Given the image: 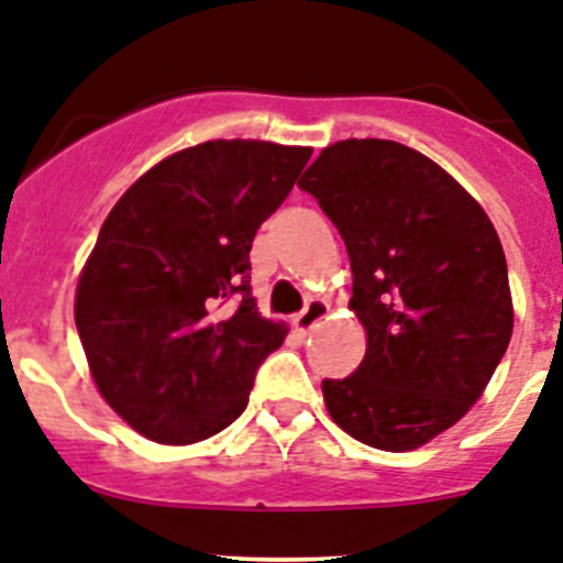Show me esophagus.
Here are the masks:
<instances>
[{"label":"esophagus","instance_id":"1","mask_svg":"<svg viewBox=\"0 0 563 563\" xmlns=\"http://www.w3.org/2000/svg\"><path fill=\"white\" fill-rule=\"evenodd\" d=\"M327 316H329V303L321 301V298H312V301L298 312L292 323H296V329H301V332H309V329H316Z\"/></svg>","mask_w":563,"mask_h":563}]
</instances>
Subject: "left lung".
Wrapping results in <instances>:
<instances>
[{
    "mask_svg": "<svg viewBox=\"0 0 563 563\" xmlns=\"http://www.w3.org/2000/svg\"><path fill=\"white\" fill-rule=\"evenodd\" d=\"M298 187L343 236L368 338L354 374L321 383L329 416L374 450H416L466 416L510 343L497 231L446 169L388 139L329 144Z\"/></svg>",
    "mask_w": 563,
    "mask_h": 563,
    "instance_id": "left-lung-1",
    "label": "left lung"
}]
</instances>
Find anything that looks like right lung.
I'll return each instance as SVG.
<instances>
[{
    "label": "right lung",
    "instance_id": "right-lung-1",
    "mask_svg": "<svg viewBox=\"0 0 563 563\" xmlns=\"http://www.w3.org/2000/svg\"><path fill=\"white\" fill-rule=\"evenodd\" d=\"M309 147L214 139L173 153L117 200L82 267L75 323L102 399L158 443L240 419L287 329L251 296V242Z\"/></svg>",
    "mask_w": 563,
    "mask_h": 563
}]
</instances>
